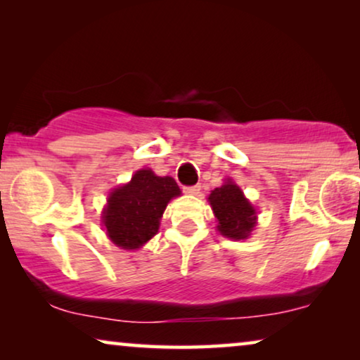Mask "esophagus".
<instances>
[{
	"mask_svg": "<svg viewBox=\"0 0 360 360\" xmlns=\"http://www.w3.org/2000/svg\"><path fill=\"white\" fill-rule=\"evenodd\" d=\"M184 192L189 195H197L200 192V186H187L184 187Z\"/></svg>",
	"mask_w": 360,
	"mask_h": 360,
	"instance_id": "1",
	"label": "esophagus"
}]
</instances>
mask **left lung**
I'll list each match as a JSON object with an SVG mask.
<instances>
[{
	"label": "left lung",
	"instance_id": "obj_1",
	"mask_svg": "<svg viewBox=\"0 0 360 360\" xmlns=\"http://www.w3.org/2000/svg\"><path fill=\"white\" fill-rule=\"evenodd\" d=\"M209 202L219 221L217 230L230 240H246L256 226V209L231 179L210 192Z\"/></svg>",
	"mask_w": 360,
	"mask_h": 360
}]
</instances>
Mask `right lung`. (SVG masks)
I'll return each instance as SVG.
<instances>
[{"mask_svg": "<svg viewBox=\"0 0 360 360\" xmlns=\"http://www.w3.org/2000/svg\"><path fill=\"white\" fill-rule=\"evenodd\" d=\"M181 195L179 186L169 176H156L140 169L130 182L115 187L103 210V225L109 240L122 250H136L151 240L168 202Z\"/></svg>", "mask_w": 360, "mask_h": 360, "instance_id": "1", "label": "right lung"}]
</instances>
